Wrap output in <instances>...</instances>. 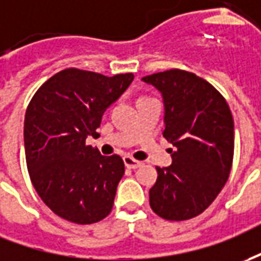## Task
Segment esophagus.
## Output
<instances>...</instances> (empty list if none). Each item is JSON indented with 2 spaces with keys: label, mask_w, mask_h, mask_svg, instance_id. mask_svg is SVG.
<instances>
[{
  "label": "esophagus",
  "mask_w": 261,
  "mask_h": 261,
  "mask_svg": "<svg viewBox=\"0 0 261 261\" xmlns=\"http://www.w3.org/2000/svg\"><path fill=\"white\" fill-rule=\"evenodd\" d=\"M124 164H125V167L127 168H133V170H136V168L143 166V161L136 160V159H133L131 155H125V157H124Z\"/></svg>",
  "instance_id": "esophagus-1"
}]
</instances>
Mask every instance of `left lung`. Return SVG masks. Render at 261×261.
<instances>
[{"label":"left lung","mask_w":261,"mask_h":261,"mask_svg":"<svg viewBox=\"0 0 261 261\" xmlns=\"http://www.w3.org/2000/svg\"><path fill=\"white\" fill-rule=\"evenodd\" d=\"M161 93L163 136L173 163L157 167L150 205L161 219L182 221L204 212L227 181L234 154V123L224 97L196 74L168 70L143 77Z\"/></svg>","instance_id":"1"}]
</instances>
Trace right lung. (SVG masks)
<instances>
[{
	"label": "right lung",
	"instance_id": "right-lung-1",
	"mask_svg": "<svg viewBox=\"0 0 261 261\" xmlns=\"http://www.w3.org/2000/svg\"><path fill=\"white\" fill-rule=\"evenodd\" d=\"M131 72L106 77L67 68L42 84L24 121L27 167L34 189L57 216L93 224L111 213L124 175L120 155H101L86 144L98 137L101 117L128 88Z\"/></svg>",
	"mask_w": 261,
	"mask_h": 261
}]
</instances>
